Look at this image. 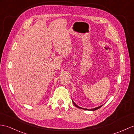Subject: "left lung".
Masks as SVG:
<instances>
[{"label":"left lung","mask_w":134,"mask_h":134,"mask_svg":"<svg viewBox=\"0 0 134 134\" xmlns=\"http://www.w3.org/2000/svg\"><path fill=\"white\" fill-rule=\"evenodd\" d=\"M72 102H73V103H74V104L75 105V106L77 107V108H82V109H83V110H90V111H95V110H98V109H99V108H100L103 105H100V106H99V107H96V108H92V109H86V108H82V107H79L78 105H76L75 103L72 101Z\"/></svg>","instance_id":"left-lung-1"}]
</instances>
